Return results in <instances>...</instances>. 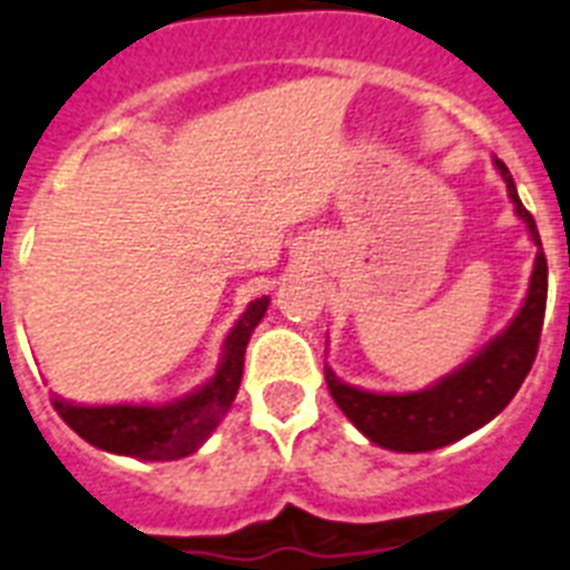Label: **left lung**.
I'll use <instances>...</instances> for the list:
<instances>
[{"label": "left lung", "mask_w": 570, "mask_h": 570, "mask_svg": "<svg viewBox=\"0 0 570 570\" xmlns=\"http://www.w3.org/2000/svg\"><path fill=\"white\" fill-rule=\"evenodd\" d=\"M495 169L508 184L510 202L517 204L519 218L528 225L530 238L537 245L528 296L508 328L495 334L464 366L441 377L435 386L406 392V395H381V392L348 386L325 366V383L334 403L372 444L383 450L430 452L470 435L493 421L513 401L537 360L544 299H548V262H544L537 222L519 202L513 175L499 158H495Z\"/></svg>", "instance_id": "8db88e82"}]
</instances>
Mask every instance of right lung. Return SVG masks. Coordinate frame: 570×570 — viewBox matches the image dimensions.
<instances>
[{
  "label": "right lung",
  "mask_w": 570,
  "mask_h": 570,
  "mask_svg": "<svg viewBox=\"0 0 570 570\" xmlns=\"http://www.w3.org/2000/svg\"><path fill=\"white\" fill-rule=\"evenodd\" d=\"M267 303L271 299L262 296L247 305L245 314L227 334L216 374L196 392H189L187 397H178L164 406H153V403L80 406V403L53 397V410L60 412L62 421L82 441H89L97 450L144 461L184 459L213 435V430L222 424V417L230 410L238 383H242L247 340L259 320L265 317Z\"/></svg>",
  "instance_id": "right-lung-1"
}]
</instances>
